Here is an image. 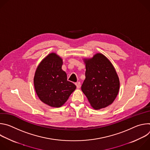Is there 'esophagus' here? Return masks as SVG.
<instances>
[{"mask_svg": "<svg viewBox=\"0 0 150 150\" xmlns=\"http://www.w3.org/2000/svg\"><path fill=\"white\" fill-rule=\"evenodd\" d=\"M75 85H76V88H79L81 87V83H80V82H76V83H75Z\"/></svg>", "mask_w": 150, "mask_h": 150, "instance_id": "1", "label": "esophagus"}]
</instances>
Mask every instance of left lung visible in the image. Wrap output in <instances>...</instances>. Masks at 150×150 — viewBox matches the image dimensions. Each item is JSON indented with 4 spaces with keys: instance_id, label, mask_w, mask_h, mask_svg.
<instances>
[{
    "instance_id": "obj_1",
    "label": "left lung",
    "mask_w": 150,
    "mask_h": 150,
    "mask_svg": "<svg viewBox=\"0 0 150 150\" xmlns=\"http://www.w3.org/2000/svg\"><path fill=\"white\" fill-rule=\"evenodd\" d=\"M83 61L86 71L81 90L94 109L106 108L113 103L119 93L120 82L116 71L101 53Z\"/></svg>"
}]
</instances>
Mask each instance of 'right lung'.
I'll return each mask as SVG.
<instances>
[{"mask_svg":"<svg viewBox=\"0 0 150 150\" xmlns=\"http://www.w3.org/2000/svg\"><path fill=\"white\" fill-rule=\"evenodd\" d=\"M62 64L59 56L50 53L40 63L34 77V88L38 98L53 108L65 104L76 88L67 80V75L62 69Z\"/></svg>","mask_w":150,"mask_h":150,"instance_id":"obj_1","label":"right lung"}]
</instances>
